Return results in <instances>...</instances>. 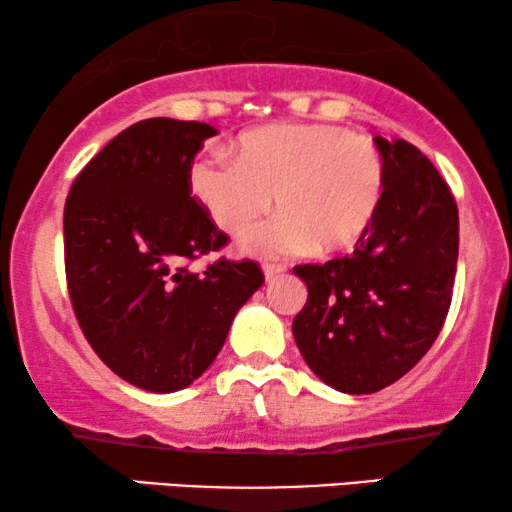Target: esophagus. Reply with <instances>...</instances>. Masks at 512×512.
Masks as SVG:
<instances>
[{"mask_svg":"<svg viewBox=\"0 0 512 512\" xmlns=\"http://www.w3.org/2000/svg\"><path fill=\"white\" fill-rule=\"evenodd\" d=\"M286 268L282 263H265L263 265V272H265V279H268V282H272V279H277L279 275H282Z\"/></svg>","mask_w":512,"mask_h":512,"instance_id":"esophagus-1","label":"esophagus"}]
</instances>
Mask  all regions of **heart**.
Returning a JSON list of instances; mask_svg holds the SVG:
<instances>
[{"label":"heart","instance_id":"1","mask_svg":"<svg viewBox=\"0 0 512 512\" xmlns=\"http://www.w3.org/2000/svg\"><path fill=\"white\" fill-rule=\"evenodd\" d=\"M191 191L223 233L256 230V254L352 249L373 226L384 195V160L375 142L338 125L286 123L244 132L237 158L209 151L191 167Z\"/></svg>","mask_w":512,"mask_h":512}]
</instances>
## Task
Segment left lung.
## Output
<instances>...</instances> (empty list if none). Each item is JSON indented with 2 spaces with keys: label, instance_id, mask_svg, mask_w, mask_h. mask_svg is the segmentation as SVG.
I'll list each match as a JSON object with an SVG mask.
<instances>
[{
  "label": "left lung",
  "instance_id": "left-lung-1",
  "mask_svg": "<svg viewBox=\"0 0 512 512\" xmlns=\"http://www.w3.org/2000/svg\"><path fill=\"white\" fill-rule=\"evenodd\" d=\"M382 205L352 254L296 265L307 303L293 338L328 387L375 394L429 352L452 303L459 212L450 186L417 146L375 137Z\"/></svg>",
  "mask_w": 512,
  "mask_h": 512
}]
</instances>
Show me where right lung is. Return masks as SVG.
<instances>
[{"label": "right lung", "instance_id": "add662e5", "mask_svg": "<svg viewBox=\"0 0 512 512\" xmlns=\"http://www.w3.org/2000/svg\"><path fill=\"white\" fill-rule=\"evenodd\" d=\"M216 130L146 118L116 135L65 202V275L95 354L125 382L170 394L212 366L235 314L265 282L256 261L191 263L219 251L191 191V165Z\"/></svg>", "mask_w": 512, "mask_h": 512}]
</instances>
